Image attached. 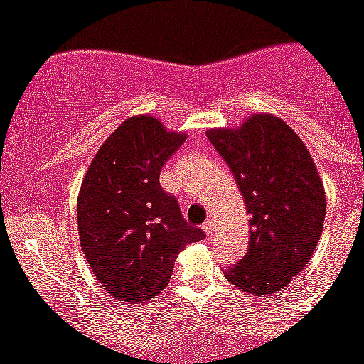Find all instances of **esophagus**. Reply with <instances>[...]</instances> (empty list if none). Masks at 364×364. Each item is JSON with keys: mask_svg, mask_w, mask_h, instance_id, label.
<instances>
[{"mask_svg": "<svg viewBox=\"0 0 364 364\" xmlns=\"http://www.w3.org/2000/svg\"><path fill=\"white\" fill-rule=\"evenodd\" d=\"M202 229L207 236H212L214 235V223H212V220H207V223L202 225Z\"/></svg>", "mask_w": 364, "mask_h": 364, "instance_id": "obj_1", "label": "esophagus"}]
</instances>
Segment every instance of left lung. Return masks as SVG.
I'll use <instances>...</instances> for the list:
<instances>
[{"instance_id":"1","label":"left lung","mask_w":364,"mask_h":364,"mask_svg":"<svg viewBox=\"0 0 364 364\" xmlns=\"http://www.w3.org/2000/svg\"><path fill=\"white\" fill-rule=\"evenodd\" d=\"M207 139L236 178L250 219L248 252L224 277L253 296L284 289L310 262L327 200L310 150L286 121L252 114L237 128H210Z\"/></svg>"}]
</instances>
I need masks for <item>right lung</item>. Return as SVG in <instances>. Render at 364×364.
Returning a JSON list of instances; mask_svg holds the SVG:
<instances>
[{
	"label": "right lung",
	"instance_id": "add662e5",
	"mask_svg": "<svg viewBox=\"0 0 364 364\" xmlns=\"http://www.w3.org/2000/svg\"><path fill=\"white\" fill-rule=\"evenodd\" d=\"M186 140L150 114L132 116L99 147L77 198L87 263L119 301L140 304L168 286L186 245L203 240L159 183L162 166Z\"/></svg>",
	"mask_w": 364,
	"mask_h": 364
}]
</instances>
